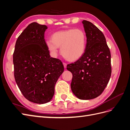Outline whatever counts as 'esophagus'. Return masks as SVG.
I'll return each mask as SVG.
<instances>
[{"mask_svg": "<svg viewBox=\"0 0 130 130\" xmlns=\"http://www.w3.org/2000/svg\"><path fill=\"white\" fill-rule=\"evenodd\" d=\"M63 66H64V67L66 68L67 67V63L65 62H63Z\"/></svg>", "mask_w": 130, "mask_h": 130, "instance_id": "34e87169", "label": "esophagus"}]
</instances>
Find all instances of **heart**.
<instances>
[{
    "label": "heart",
    "mask_w": 130,
    "mask_h": 130,
    "mask_svg": "<svg viewBox=\"0 0 130 130\" xmlns=\"http://www.w3.org/2000/svg\"><path fill=\"white\" fill-rule=\"evenodd\" d=\"M50 52L56 55L58 47L63 57L70 61H76L84 54L87 45V36L81 29L61 30L52 35V40L46 41Z\"/></svg>",
    "instance_id": "obj_1"
}]
</instances>
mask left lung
<instances>
[{
    "label": "left lung",
    "instance_id": "1",
    "mask_svg": "<svg viewBox=\"0 0 130 130\" xmlns=\"http://www.w3.org/2000/svg\"><path fill=\"white\" fill-rule=\"evenodd\" d=\"M87 36L85 52L67 69L73 74L71 89L78 99L90 100L99 96L111 75V53L103 33L87 21L82 22Z\"/></svg>",
    "mask_w": 130,
    "mask_h": 130
}]
</instances>
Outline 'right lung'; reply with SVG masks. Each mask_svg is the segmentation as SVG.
I'll use <instances>...</instances> for the list:
<instances>
[{"mask_svg":"<svg viewBox=\"0 0 130 130\" xmlns=\"http://www.w3.org/2000/svg\"><path fill=\"white\" fill-rule=\"evenodd\" d=\"M47 29L36 22L30 24L18 37L13 55L19 89L27 100L40 104L52 100L55 86L64 71L61 61L50 57L44 39Z\"/></svg>","mask_w":130,"mask_h":130,"instance_id":"1","label":"right lung"}]
</instances>
